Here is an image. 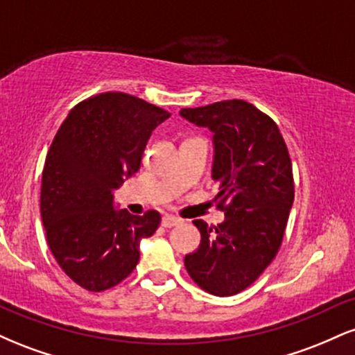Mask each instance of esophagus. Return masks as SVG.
I'll return each instance as SVG.
<instances>
[{
    "label": "esophagus",
    "instance_id": "esophagus-1",
    "mask_svg": "<svg viewBox=\"0 0 355 355\" xmlns=\"http://www.w3.org/2000/svg\"><path fill=\"white\" fill-rule=\"evenodd\" d=\"M162 225L166 227V229H172V227L182 225V220L178 217H173V215H165V217L162 218Z\"/></svg>",
    "mask_w": 355,
    "mask_h": 355
}]
</instances>
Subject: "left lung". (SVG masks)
I'll use <instances>...</instances> for the list:
<instances>
[{
    "instance_id": "obj_1",
    "label": "left lung",
    "mask_w": 355,
    "mask_h": 355,
    "mask_svg": "<svg viewBox=\"0 0 355 355\" xmlns=\"http://www.w3.org/2000/svg\"><path fill=\"white\" fill-rule=\"evenodd\" d=\"M180 115L214 133L211 178L225 220L209 227L193 220L200 245L185 257L198 287L218 297L245 291L270 266L294 203V175L275 121L243 100H223Z\"/></svg>"
}]
</instances>
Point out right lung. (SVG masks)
Returning <instances> with one entry per match:
<instances>
[{
	"instance_id": "add662e5",
	"label": "right lung",
	"mask_w": 355,
	"mask_h": 355,
	"mask_svg": "<svg viewBox=\"0 0 355 355\" xmlns=\"http://www.w3.org/2000/svg\"><path fill=\"white\" fill-rule=\"evenodd\" d=\"M170 116L120 92L80 101L53 138L42 177V220L61 270L89 292L115 287L137 267L140 240L160 214L113 209V190L140 170L150 135Z\"/></svg>"
}]
</instances>
